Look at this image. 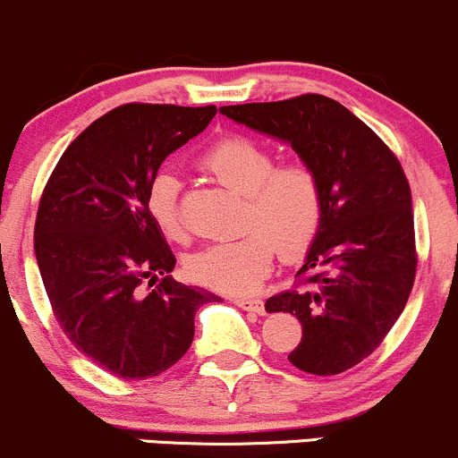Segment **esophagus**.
Masks as SVG:
<instances>
[{"instance_id": "esophagus-1", "label": "esophagus", "mask_w": 458, "mask_h": 458, "mask_svg": "<svg viewBox=\"0 0 458 458\" xmlns=\"http://www.w3.org/2000/svg\"><path fill=\"white\" fill-rule=\"evenodd\" d=\"M233 302L237 304L239 309L248 310V313H254V315H263L265 313L263 300H259V298H234Z\"/></svg>"}]
</instances>
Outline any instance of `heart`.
Returning <instances> with one entry per match:
<instances>
[{"mask_svg":"<svg viewBox=\"0 0 458 458\" xmlns=\"http://www.w3.org/2000/svg\"><path fill=\"white\" fill-rule=\"evenodd\" d=\"M199 169L243 198L241 230L245 233L189 256L187 271L195 283L225 293H245L269 274L276 248L284 259H295L318 237L324 191L310 165H276L265 145L248 137H225L199 156ZM148 210L165 239L174 243L187 239L180 182L174 174H158L152 180Z\"/></svg>","mask_w":458,"mask_h":458,"instance_id":"1","label":"heart"}]
</instances>
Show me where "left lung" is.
<instances>
[{
    "mask_svg": "<svg viewBox=\"0 0 458 458\" xmlns=\"http://www.w3.org/2000/svg\"><path fill=\"white\" fill-rule=\"evenodd\" d=\"M221 114L284 140L319 175L324 219L300 289L265 302L291 313L302 341L298 369L335 376L383 344L413 289L417 252L411 187L400 160L359 117L324 95L221 106Z\"/></svg>",
    "mask_w": 458,
    "mask_h": 458,
    "instance_id": "8db88e82",
    "label": "left lung"
}]
</instances>
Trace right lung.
<instances>
[{
    "instance_id": "add662e5",
    "label": "right lung",
    "mask_w": 458,
    "mask_h": 458,
    "mask_svg": "<svg viewBox=\"0 0 458 458\" xmlns=\"http://www.w3.org/2000/svg\"><path fill=\"white\" fill-rule=\"evenodd\" d=\"M215 106L123 104L80 134L49 175L34 254L67 339L117 378H149L191 348L195 313L219 300L175 283V256L148 210L169 154L198 137ZM156 284L148 296L138 286Z\"/></svg>"
}]
</instances>
